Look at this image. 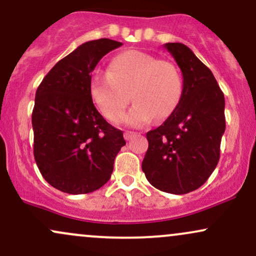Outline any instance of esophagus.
Returning a JSON list of instances; mask_svg holds the SVG:
<instances>
[{
    "label": "esophagus",
    "instance_id": "esophagus-1",
    "mask_svg": "<svg viewBox=\"0 0 256 256\" xmlns=\"http://www.w3.org/2000/svg\"><path fill=\"white\" fill-rule=\"evenodd\" d=\"M136 132H131V131H126L124 134V138L126 140H131L132 138H134V136H136Z\"/></svg>",
    "mask_w": 256,
    "mask_h": 256
}]
</instances>
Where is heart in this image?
I'll list each match as a JSON object with an SVG mask.
<instances>
[{"instance_id": "b5f03b06", "label": "heart", "mask_w": 256, "mask_h": 256, "mask_svg": "<svg viewBox=\"0 0 256 256\" xmlns=\"http://www.w3.org/2000/svg\"><path fill=\"white\" fill-rule=\"evenodd\" d=\"M181 74L173 63L158 60L152 54L137 50L124 51L110 60V72H93L89 93L101 114L118 122L130 102L124 122L140 126L156 119L168 118L182 96Z\"/></svg>"}]
</instances>
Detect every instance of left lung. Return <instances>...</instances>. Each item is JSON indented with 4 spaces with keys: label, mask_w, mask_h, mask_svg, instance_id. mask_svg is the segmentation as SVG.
<instances>
[{
    "label": "left lung",
    "mask_w": 256,
    "mask_h": 256,
    "mask_svg": "<svg viewBox=\"0 0 256 256\" xmlns=\"http://www.w3.org/2000/svg\"><path fill=\"white\" fill-rule=\"evenodd\" d=\"M164 48L182 72V96L168 119L146 134L142 170L155 188L186 194L204 184L220 161L226 101L214 74L190 48Z\"/></svg>",
    "instance_id": "obj_1"
}]
</instances>
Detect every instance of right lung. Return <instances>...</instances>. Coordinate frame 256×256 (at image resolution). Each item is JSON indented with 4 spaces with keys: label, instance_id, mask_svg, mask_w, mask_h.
<instances>
[{
    "label": "right lung",
    "instance_id": "right-lung-1",
    "mask_svg": "<svg viewBox=\"0 0 256 256\" xmlns=\"http://www.w3.org/2000/svg\"><path fill=\"white\" fill-rule=\"evenodd\" d=\"M122 44L90 40L60 60L36 89L32 126L34 158L42 178L69 194H84L110 178L126 142L95 108L89 93L92 72L104 54Z\"/></svg>",
    "mask_w": 256,
    "mask_h": 256
}]
</instances>
